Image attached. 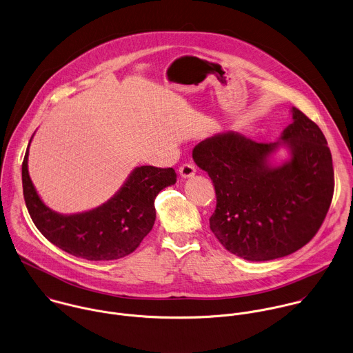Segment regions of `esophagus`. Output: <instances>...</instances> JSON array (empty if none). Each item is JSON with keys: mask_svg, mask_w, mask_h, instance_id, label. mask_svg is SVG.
I'll return each instance as SVG.
<instances>
[{"mask_svg": "<svg viewBox=\"0 0 353 353\" xmlns=\"http://www.w3.org/2000/svg\"><path fill=\"white\" fill-rule=\"evenodd\" d=\"M179 172H180V176H181L183 179H190V177H194V176H195L196 169H195V166L191 165V163H184L183 166H180Z\"/></svg>", "mask_w": 353, "mask_h": 353, "instance_id": "34e87169", "label": "esophagus"}]
</instances>
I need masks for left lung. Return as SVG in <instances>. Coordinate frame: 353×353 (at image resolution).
Instances as JSON below:
<instances>
[{"label": "left lung", "instance_id": "obj_1", "mask_svg": "<svg viewBox=\"0 0 353 353\" xmlns=\"http://www.w3.org/2000/svg\"><path fill=\"white\" fill-rule=\"evenodd\" d=\"M290 113L292 123L277 141L256 143L228 131L192 151L215 188L210 229L245 261H273L300 250L332 203L334 172L326 138L299 109ZM280 149L288 157L279 163L274 158Z\"/></svg>", "mask_w": 353, "mask_h": 353}]
</instances>
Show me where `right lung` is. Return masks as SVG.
I'll use <instances>...</instances> for the list:
<instances>
[{
	"label": "right lung",
	"instance_id": "add662e5",
	"mask_svg": "<svg viewBox=\"0 0 353 353\" xmlns=\"http://www.w3.org/2000/svg\"><path fill=\"white\" fill-rule=\"evenodd\" d=\"M31 141L21 165V180L26 206L38 230L63 251L87 261H113L134 252L152 229L157 195L177 180L173 168L138 166L120 190L101 206L61 214L43 203L31 181Z\"/></svg>",
	"mask_w": 353,
	"mask_h": 353
}]
</instances>
